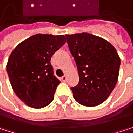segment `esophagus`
I'll list each match as a JSON object with an SVG mask.
<instances>
[{"mask_svg":"<svg viewBox=\"0 0 133 133\" xmlns=\"http://www.w3.org/2000/svg\"><path fill=\"white\" fill-rule=\"evenodd\" d=\"M62 81H64V82H65L67 81V75L66 74H65L62 77Z\"/></svg>","mask_w":133,"mask_h":133,"instance_id":"esophagus-1","label":"esophagus"}]
</instances>
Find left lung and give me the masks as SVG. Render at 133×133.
Here are the masks:
<instances>
[{
  "mask_svg": "<svg viewBox=\"0 0 133 133\" xmlns=\"http://www.w3.org/2000/svg\"><path fill=\"white\" fill-rule=\"evenodd\" d=\"M65 37L79 74L78 84L71 88L74 99L87 107L102 104L118 80L121 59L117 52L106 40L89 33Z\"/></svg>",
  "mask_w": 133,
  "mask_h": 133,
  "instance_id": "left-lung-1",
  "label": "left lung"
}]
</instances>
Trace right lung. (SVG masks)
<instances>
[{
    "instance_id": "add662e5",
    "label": "right lung",
    "mask_w": 133,
    "mask_h": 133,
    "mask_svg": "<svg viewBox=\"0 0 133 133\" xmlns=\"http://www.w3.org/2000/svg\"><path fill=\"white\" fill-rule=\"evenodd\" d=\"M66 42L64 35L37 34L12 50L6 71L12 90L28 106L42 108L50 104L60 81L54 76L52 56Z\"/></svg>"
}]
</instances>
